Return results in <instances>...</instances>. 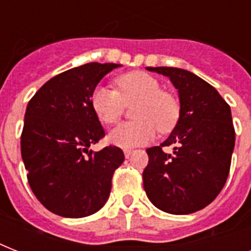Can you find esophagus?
Listing matches in <instances>:
<instances>
[{
    "instance_id": "obj_1",
    "label": "esophagus",
    "mask_w": 251,
    "mask_h": 251,
    "mask_svg": "<svg viewBox=\"0 0 251 251\" xmlns=\"http://www.w3.org/2000/svg\"><path fill=\"white\" fill-rule=\"evenodd\" d=\"M124 153H125V157H130V155L133 153V150L125 149V150H124Z\"/></svg>"
}]
</instances>
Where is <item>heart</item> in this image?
I'll return each instance as SVG.
<instances>
[{
    "instance_id": "1",
    "label": "heart",
    "mask_w": 251,
    "mask_h": 251,
    "mask_svg": "<svg viewBox=\"0 0 251 251\" xmlns=\"http://www.w3.org/2000/svg\"><path fill=\"white\" fill-rule=\"evenodd\" d=\"M116 90L98 87L91 96V106L99 121L113 125L121 118L126 106L135 104L133 117L114 127L108 135L112 145L129 149L149 143L156 133L165 134L176 126L179 104L173 95L161 91L160 82L145 72H131L118 76Z\"/></svg>"
}]
</instances>
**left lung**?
Masks as SVG:
<instances>
[{"label":"left lung","instance_id":"8db88e82","mask_svg":"<svg viewBox=\"0 0 251 251\" xmlns=\"http://www.w3.org/2000/svg\"><path fill=\"white\" fill-rule=\"evenodd\" d=\"M169 76L178 90L179 118L160 146L146 150L143 187L159 210L187 215L208 206L224 187L234 149L230 106L218 91L193 73L147 68ZM174 147L167 154L164 147Z\"/></svg>","mask_w":251,"mask_h":251}]
</instances>
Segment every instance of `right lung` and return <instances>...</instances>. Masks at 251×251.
<instances>
[{"instance_id": "obj_1", "label": "right lung", "mask_w": 251, "mask_h": 251, "mask_svg": "<svg viewBox=\"0 0 251 251\" xmlns=\"http://www.w3.org/2000/svg\"><path fill=\"white\" fill-rule=\"evenodd\" d=\"M121 65L90 62L49 79L28 101L21 137L27 179L39 202L64 218L98 212L109 198L121 149L88 150L105 133L91 106L98 83Z\"/></svg>"}]
</instances>
